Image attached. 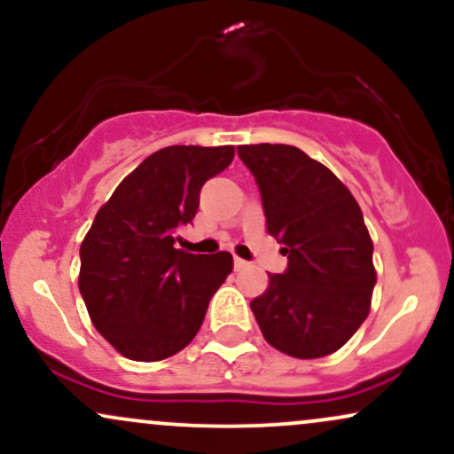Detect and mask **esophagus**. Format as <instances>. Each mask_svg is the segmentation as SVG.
I'll list each match as a JSON object with an SVG mask.
<instances>
[{
	"label": "esophagus",
	"instance_id": "1",
	"mask_svg": "<svg viewBox=\"0 0 454 454\" xmlns=\"http://www.w3.org/2000/svg\"><path fill=\"white\" fill-rule=\"evenodd\" d=\"M247 264H249V262H245L243 258H237V256H234V269H237V270L245 269V267H247Z\"/></svg>",
	"mask_w": 454,
	"mask_h": 454
}]
</instances>
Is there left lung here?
<instances>
[{"label": "left lung", "instance_id": "1", "mask_svg": "<svg viewBox=\"0 0 454 454\" xmlns=\"http://www.w3.org/2000/svg\"><path fill=\"white\" fill-rule=\"evenodd\" d=\"M239 158L256 176L270 237L288 269L269 273L252 301L275 350L294 358L337 352L372 309L373 241L346 185L293 145H241Z\"/></svg>", "mask_w": 454, "mask_h": 454}]
</instances>
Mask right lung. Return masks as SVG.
<instances>
[{"label": "right lung", "instance_id": "obj_1", "mask_svg": "<svg viewBox=\"0 0 454 454\" xmlns=\"http://www.w3.org/2000/svg\"><path fill=\"white\" fill-rule=\"evenodd\" d=\"M232 158L231 145L155 151L96 213L81 243L78 290L93 326L121 356L161 361L200 331L232 256L176 249L175 234L194 220L205 181Z\"/></svg>", "mask_w": 454, "mask_h": 454}]
</instances>
